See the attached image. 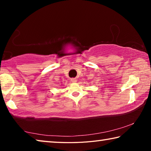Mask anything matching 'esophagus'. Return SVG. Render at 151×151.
<instances>
[{
	"instance_id": "34e87169",
	"label": "esophagus",
	"mask_w": 151,
	"mask_h": 151,
	"mask_svg": "<svg viewBox=\"0 0 151 151\" xmlns=\"http://www.w3.org/2000/svg\"><path fill=\"white\" fill-rule=\"evenodd\" d=\"M71 82H72V83H75L76 81H77V80H76V78H71Z\"/></svg>"
}]
</instances>
